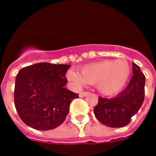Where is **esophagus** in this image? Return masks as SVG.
<instances>
[{
  "mask_svg": "<svg viewBox=\"0 0 156 156\" xmlns=\"http://www.w3.org/2000/svg\"><path fill=\"white\" fill-rule=\"evenodd\" d=\"M87 94H88V92H87V91H83V92H80V93L79 96H80V98H83V97H85L86 95H87Z\"/></svg>",
  "mask_w": 156,
  "mask_h": 156,
  "instance_id": "34e87169",
  "label": "esophagus"
}]
</instances>
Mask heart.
<instances>
[{
  "instance_id": "b5f03b06",
  "label": "heart",
  "mask_w": 156,
  "mask_h": 156,
  "mask_svg": "<svg viewBox=\"0 0 156 156\" xmlns=\"http://www.w3.org/2000/svg\"><path fill=\"white\" fill-rule=\"evenodd\" d=\"M131 75V68L126 59L103 60L86 65L80 73L73 69L67 72L66 76L77 87L86 83L95 84L100 93L112 95L120 91Z\"/></svg>"
}]
</instances>
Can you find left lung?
<instances>
[{"mask_svg": "<svg viewBox=\"0 0 156 156\" xmlns=\"http://www.w3.org/2000/svg\"><path fill=\"white\" fill-rule=\"evenodd\" d=\"M133 76L124 90L112 98H98L94 113L102 124L109 127H122L139 111L144 99L145 76L140 68L132 63Z\"/></svg>", "mask_w": 156, "mask_h": 156, "instance_id": "8db88e82", "label": "left lung"}]
</instances>
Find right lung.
<instances>
[{"mask_svg":"<svg viewBox=\"0 0 156 156\" xmlns=\"http://www.w3.org/2000/svg\"><path fill=\"white\" fill-rule=\"evenodd\" d=\"M70 65L41 62L19 70L14 101L24 123L38 130L55 129L62 123L77 94L65 87Z\"/></svg>","mask_w":156,"mask_h":156,"instance_id":"1","label":"right lung"}]
</instances>
